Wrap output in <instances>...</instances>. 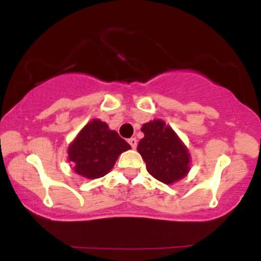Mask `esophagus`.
Segmentation results:
<instances>
[{"instance_id": "1", "label": "esophagus", "mask_w": 261, "mask_h": 261, "mask_svg": "<svg viewBox=\"0 0 261 261\" xmlns=\"http://www.w3.org/2000/svg\"><path fill=\"white\" fill-rule=\"evenodd\" d=\"M128 143H130L131 147L135 149V148H136V146H137V140L135 139V137H131V139L128 140Z\"/></svg>"}]
</instances>
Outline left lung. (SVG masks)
<instances>
[{"label":"left lung","instance_id":"left-lung-1","mask_svg":"<svg viewBox=\"0 0 261 261\" xmlns=\"http://www.w3.org/2000/svg\"><path fill=\"white\" fill-rule=\"evenodd\" d=\"M143 139L137 151L146 162V169L164 184L181 180L190 170L191 157L185 143L162 119H154L141 127Z\"/></svg>","mask_w":261,"mask_h":261}]
</instances>
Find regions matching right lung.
<instances>
[{
    "instance_id": "add662e5",
    "label": "right lung",
    "mask_w": 261,
    "mask_h": 261,
    "mask_svg": "<svg viewBox=\"0 0 261 261\" xmlns=\"http://www.w3.org/2000/svg\"><path fill=\"white\" fill-rule=\"evenodd\" d=\"M130 148L126 141L115 130H110L107 122L93 119L68 145L67 161L76 174L97 179L108 174L119 155Z\"/></svg>"
}]
</instances>
